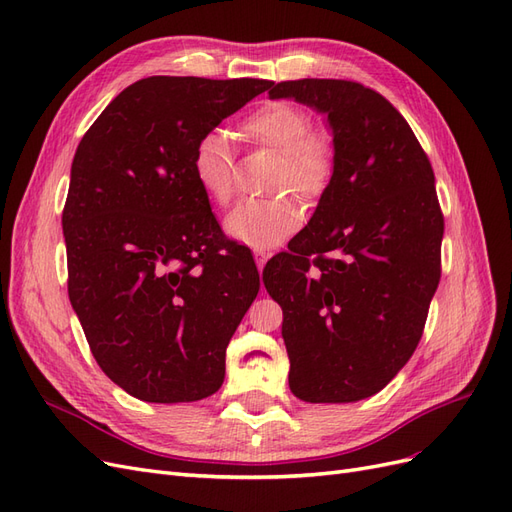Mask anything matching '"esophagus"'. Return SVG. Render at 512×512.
Returning <instances> with one entry per match:
<instances>
[{"label":"esophagus","instance_id":"esophagus-1","mask_svg":"<svg viewBox=\"0 0 512 512\" xmlns=\"http://www.w3.org/2000/svg\"><path fill=\"white\" fill-rule=\"evenodd\" d=\"M254 260H256V267H258V271H262V269H265V265H267V260H269V252L256 250V252H254Z\"/></svg>","mask_w":512,"mask_h":512}]
</instances>
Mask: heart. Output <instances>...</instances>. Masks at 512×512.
<instances>
[{"instance_id":"obj_1","label":"heart","mask_w":512,"mask_h":512,"mask_svg":"<svg viewBox=\"0 0 512 512\" xmlns=\"http://www.w3.org/2000/svg\"><path fill=\"white\" fill-rule=\"evenodd\" d=\"M247 141L280 153L275 190L297 192L303 198L320 196L333 177L335 153L327 136L314 132V121L305 108L275 100L258 106L241 121ZM192 177L211 203L226 207L232 198V170L235 153L220 130H207L198 138L192 160ZM303 224V207L297 198L280 196L273 200H245L232 209L224 230L254 250H271L292 237Z\"/></svg>"}]
</instances>
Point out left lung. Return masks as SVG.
<instances>
[{
	"label": "left lung",
	"instance_id": "obj_1",
	"mask_svg": "<svg viewBox=\"0 0 512 512\" xmlns=\"http://www.w3.org/2000/svg\"><path fill=\"white\" fill-rule=\"evenodd\" d=\"M269 98L327 115L335 153L312 220L262 271L284 312L288 384L309 404H350L382 391L421 342L440 282L436 179L408 121L374 89L301 79Z\"/></svg>",
	"mask_w": 512,
	"mask_h": 512
}]
</instances>
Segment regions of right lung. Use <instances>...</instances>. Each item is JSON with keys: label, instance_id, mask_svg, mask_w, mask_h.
Instances as JSON below:
<instances>
[{"label": "right lung", "instance_id": "add662e5", "mask_svg": "<svg viewBox=\"0 0 512 512\" xmlns=\"http://www.w3.org/2000/svg\"><path fill=\"white\" fill-rule=\"evenodd\" d=\"M273 81L149 76L74 153L61 226L68 297L104 374L151 404L220 389L226 348L260 288L192 177L194 145Z\"/></svg>", "mask_w": 512, "mask_h": 512}]
</instances>
